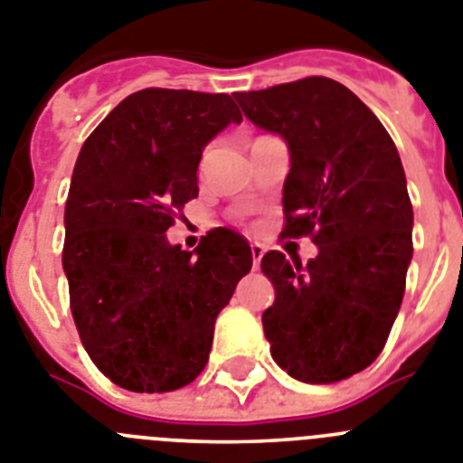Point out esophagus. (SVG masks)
I'll use <instances>...</instances> for the list:
<instances>
[{
  "label": "esophagus",
  "instance_id": "1",
  "mask_svg": "<svg viewBox=\"0 0 463 463\" xmlns=\"http://www.w3.org/2000/svg\"><path fill=\"white\" fill-rule=\"evenodd\" d=\"M263 254H265V249L260 247V244H251V259H254V268L260 263Z\"/></svg>",
  "mask_w": 463,
  "mask_h": 463
}]
</instances>
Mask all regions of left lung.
Returning a JSON list of instances; mask_svg holds the SVG:
<instances>
[{
    "mask_svg": "<svg viewBox=\"0 0 463 463\" xmlns=\"http://www.w3.org/2000/svg\"><path fill=\"white\" fill-rule=\"evenodd\" d=\"M235 99L291 154L281 235H309L319 247L307 265L281 251L260 260L275 287V303L263 312L272 359L309 384L352 377L387 343L412 259V204L399 151L377 116L326 76Z\"/></svg>",
    "mask_w": 463,
    "mask_h": 463,
    "instance_id": "1",
    "label": "left lung"
}]
</instances>
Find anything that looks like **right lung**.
Segmentation results:
<instances>
[{
  "mask_svg": "<svg viewBox=\"0 0 463 463\" xmlns=\"http://www.w3.org/2000/svg\"><path fill=\"white\" fill-rule=\"evenodd\" d=\"M242 114L223 92H132L83 144L64 204L62 268L92 364L137 393L175 392L207 365L214 321L251 270L228 228L195 251L167 242L198 198L203 148Z\"/></svg>",
  "mask_w": 463,
  "mask_h": 463,
  "instance_id": "add662e5",
  "label": "right lung"
}]
</instances>
